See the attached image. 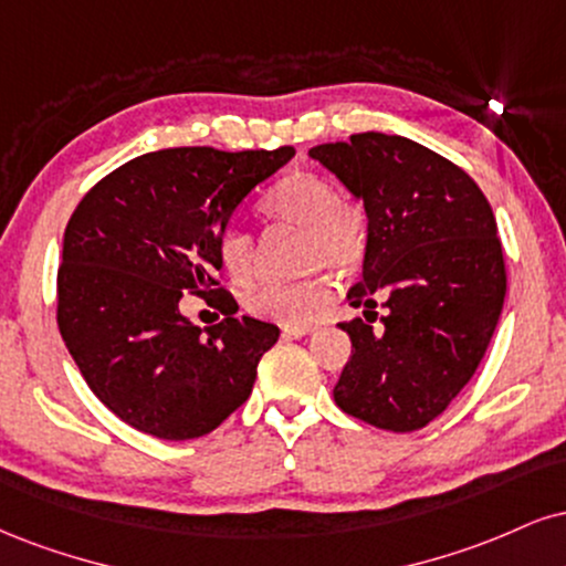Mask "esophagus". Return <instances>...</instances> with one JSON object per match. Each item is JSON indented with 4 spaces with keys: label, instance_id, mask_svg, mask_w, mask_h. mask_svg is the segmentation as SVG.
Wrapping results in <instances>:
<instances>
[{
    "label": "esophagus",
    "instance_id": "34e87169",
    "mask_svg": "<svg viewBox=\"0 0 566 566\" xmlns=\"http://www.w3.org/2000/svg\"><path fill=\"white\" fill-rule=\"evenodd\" d=\"M316 329V324H301V326H284V335L287 337H303V335H311V332Z\"/></svg>",
    "mask_w": 566,
    "mask_h": 566
}]
</instances>
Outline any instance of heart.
<instances>
[{
  "label": "heart",
  "instance_id": "1",
  "mask_svg": "<svg viewBox=\"0 0 566 566\" xmlns=\"http://www.w3.org/2000/svg\"><path fill=\"white\" fill-rule=\"evenodd\" d=\"M258 213L271 221L303 227L301 263L316 269L295 282H269L248 297V311L265 322L301 326L308 324L335 301V284L322 269L348 276L360 269L369 253V216L324 176L297 174L276 181L258 202ZM216 258L234 284L255 279V248L248 231L227 227L216 237Z\"/></svg>",
  "mask_w": 566,
  "mask_h": 566
}]
</instances>
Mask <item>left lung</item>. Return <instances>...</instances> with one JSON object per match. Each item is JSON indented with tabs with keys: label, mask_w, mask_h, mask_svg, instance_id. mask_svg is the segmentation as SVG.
I'll list each match as a JSON object with an SVG mask.
<instances>
[{
	"label": "left lung",
	"mask_w": 566,
	"mask_h": 566,
	"mask_svg": "<svg viewBox=\"0 0 566 566\" xmlns=\"http://www.w3.org/2000/svg\"><path fill=\"white\" fill-rule=\"evenodd\" d=\"M311 158L369 216L350 305L387 308L382 332L369 318L339 324L353 350L335 403L379 430L417 432L464 390L499 324L506 261L493 208L464 168L403 136L353 134Z\"/></svg>",
	"instance_id": "left-lung-1"
}]
</instances>
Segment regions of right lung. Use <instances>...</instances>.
<instances>
[{
	"label": "right lung",
	"mask_w": 566,
	"mask_h": 566,
	"mask_svg": "<svg viewBox=\"0 0 566 566\" xmlns=\"http://www.w3.org/2000/svg\"><path fill=\"white\" fill-rule=\"evenodd\" d=\"M295 149L171 147L94 184L65 227L57 326L86 385L118 419L160 440L213 432L250 398L279 326L234 316L216 237ZM184 291L224 318L202 336Z\"/></svg>",
	"instance_id": "right-lung-1"
}]
</instances>
